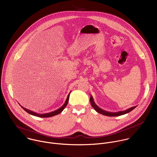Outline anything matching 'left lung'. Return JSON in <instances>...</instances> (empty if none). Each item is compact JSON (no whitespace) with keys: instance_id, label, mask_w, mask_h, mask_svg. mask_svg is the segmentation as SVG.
<instances>
[{"instance_id":"1","label":"left lung","mask_w":157,"mask_h":157,"mask_svg":"<svg viewBox=\"0 0 157 157\" xmlns=\"http://www.w3.org/2000/svg\"><path fill=\"white\" fill-rule=\"evenodd\" d=\"M90 102H91V106L93 107V108L97 112H98L100 114L105 115V116H119L121 115H123V114H127V113L130 112L131 111H132L133 109H135L136 107V106H133V107H131L126 110L120 111H117V112H109V111H105L104 109H102V108H101L100 107H99L96 104V103L94 102V99L93 98V96L91 95L90 97Z\"/></svg>"}]
</instances>
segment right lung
Masks as SVG:
<instances>
[{
    "instance_id": "1",
    "label": "right lung",
    "mask_w": 157,
    "mask_h": 157,
    "mask_svg": "<svg viewBox=\"0 0 157 157\" xmlns=\"http://www.w3.org/2000/svg\"><path fill=\"white\" fill-rule=\"evenodd\" d=\"M70 93H71V92L69 93V94H68V96H67V99H66V100L64 104L63 105V106H61L59 108H58V109H56V110H55V111H53L50 112V113H48L39 114V113H37L34 112V111H33L29 110V109H27V108L23 107V106H21V105H20V106H21L26 112H27L28 113H29V114H32V115H33V116H38V117H52V116H53L57 115V114H59L60 113H61V112L63 111V110L64 109V108H65V107L66 106V105H67L68 101H69V99Z\"/></svg>"
}]
</instances>
